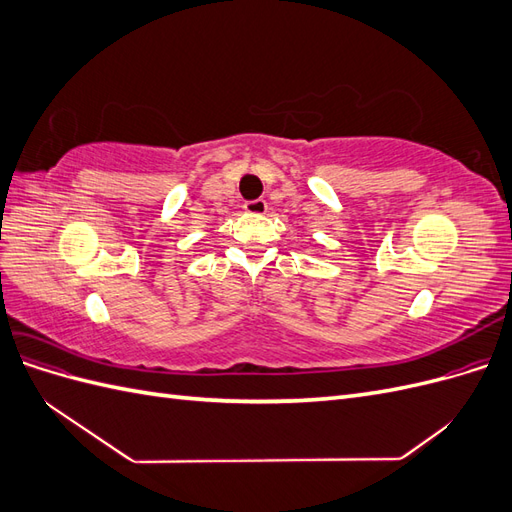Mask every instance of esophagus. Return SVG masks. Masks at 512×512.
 <instances>
[{"mask_svg": "<svg viewBox=\"0 0 512 512\" xmlns=\"http://www.w3.org/2000/svg\"><path fill=\"white\" fill-rule=\"evenodd\" d=\"M243 209H245L247 213H250V215H265L267 209H269V205H267V200L256 198V200H247V203L243 205Z\"/></svg>", "mask_w": 512, "mask_h": 512, "instance_id": "34e87169", "label": "esophagus"}]
</instances>
